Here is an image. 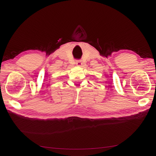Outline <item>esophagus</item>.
Returning a JSON list of instances; mask_svg holds the SVG:
<instances>
[{"label": "esophagus", "instance_id": "34e87169", "mask_svg": "<svg viewBox=\"0 0 156 156\" xmlns=\"http://www.w3.org/2000/svg\"><path fill=\"white\" fill-rule=\"evenodd\" d=\"M76 65H77L78 67H81L83 65V62L81 60H77L76 61Z\"/></svg>", "mask_w": 156, "mask_h": 156}]
</instances>
